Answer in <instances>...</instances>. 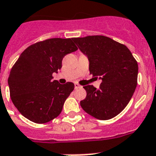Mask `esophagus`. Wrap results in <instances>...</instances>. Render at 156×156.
<instances>
[{"mask_svg":"<svg viewBox=\"0 0 156 156\" xmlns=\"http://www.w3.org/2000/svg\"><path fill=\"white\" fill-rule=\"evenodd\" d=\"M81 88V86L79 84H77V83H75V88L77 89V88Z\"/></svg>","mask_w":156,"mask_h":156,"instance_id":"obj_1","label":"esophagus"}]
</instances>
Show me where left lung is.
I'll use <instances>...</instances> for the list:
<instances>
[{"label": "left lung", "mask_w": 156, "mask_h": 156, "mask_svg": "<svg viewBox=\"0 0 156 156\" xmlns=\"http://www.w3.org/2000/svg\"><path fill=\"white\" fill-rule=\"evenodd\" d=\"M79 49L88 56L89 72L101 80L100 88L84 86L87 96L82 109L99 120H108L122 111L137 86L139 67L124 44L103 35L73 38Z\"/></svg>", "instance_id": "1"}]
</instances>
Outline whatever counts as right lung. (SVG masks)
<instances>
[{
  "label": "right lung",
  "mask_w": 156,
  "mask_h": 156,
  "mask_svg": "<svg viewBox=\"0 0 156 156\" xmlns=\"http://www.w3.org/2000/svg\"><path fill=\"white\" fill-rule=\"evenodd\" d=\"M73 38H49L22 52L8 79L10 98L17 110L31 122L47 123L60 114L74 84H60L52 74L62 68L66 55L77 51Z\"/></svg>",
  "instance_id": "right-lung-1"
}]
</instances>
